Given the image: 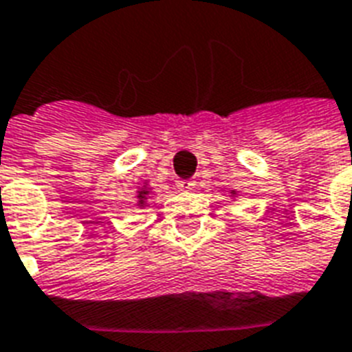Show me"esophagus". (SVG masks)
Here are the masks:
<instances>
[{
	"mask_svg": "<svg viewBox=\"0 0 352 352\" xmlns=\"http://www.w3.org/2000/svg\"><path fill=\"white\" fill-rule=\"evenodd\" d=\"M177 186L181 188V190H192L195 186L194 181H179L177 182Z\"/></svg>",
	"mask_w": 352,
	"mask_h": 352,
	"instance_id": "1",
	"label": "esophagus"
}]
</instances>
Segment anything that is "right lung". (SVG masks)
Returning a JSON list of instances; mask_svg holds the SVG:
<instances>
[{
  "instance_id": "add662e5",
  "label": "right lung",
  "mask_w": 352,
  "mask_h": 352,
  "mask_svg": "<svg viewBox=\"0 0 352 352\" xmlns=\"http://www.w3.org/2000/svg\"><path fill=\"white\" fill-rule=\"evenodd\" d=\"M149 194H151V192H149V188H147V186L140 188V192H138V205L146 206L147 195H149Z\"/></svg>"
}]
</instances>
